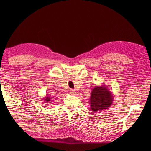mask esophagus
<instances>
[{
    "instance_id": "1",
    "label": "esophagus",
    "mask_w": 151,
    "mask_h": 151,
    "mask_svg": "<svg viewBox=\"0 0 151 151\" xmlns=\"http://www.w3.org/2000/svg\"><path fill=\"white\" fill-rule=\"evenodd\" d=\"M76 91L74 90V89H70V91H69V93L70 94H76Z\"/></svg>"
}]
</instances>
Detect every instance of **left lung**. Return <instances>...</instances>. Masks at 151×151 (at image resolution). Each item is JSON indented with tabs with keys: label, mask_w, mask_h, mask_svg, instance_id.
Listing matches in <instances>:
<instances>
[{
	"label": "left lung",
	"mask_w": 151,
	"mask_h": 151,
	"mask_svg": "<svg viewBox=\"0 0 151 151\" xmlns=\"http://www.w3.org/2000/svg\"><path fill=\"white\" fill-rule=\"evenodd\" d=\"M114 96L106 85L95 86L91 91L89 99L90 108L93 112L101 111L111 106Z\"/></svg>",
	"instance_id": "1"
}]
</instances>
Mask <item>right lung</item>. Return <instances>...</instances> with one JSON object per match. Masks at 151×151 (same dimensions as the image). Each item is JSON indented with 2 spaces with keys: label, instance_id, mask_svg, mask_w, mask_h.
Returning <instances> with one entry per match:
<instances>
[{
  "label": "right lung",
  "instance_id": "right-lung-1",
  "mask_svg": "<svg viewBox=\"0 0 151 151\" xmlns=\"http://www.w3.org/2000/svg\"><path fill=\"white\" fill-rule=\"evenodd\" d=\"M51 99H52L51 97H50L48 95H47V96L43 97V99L44 100V103H46L51 101Z\"/></svg>",
  "mask_w": 151,
  "mask_h": 151
}]
</instances>
